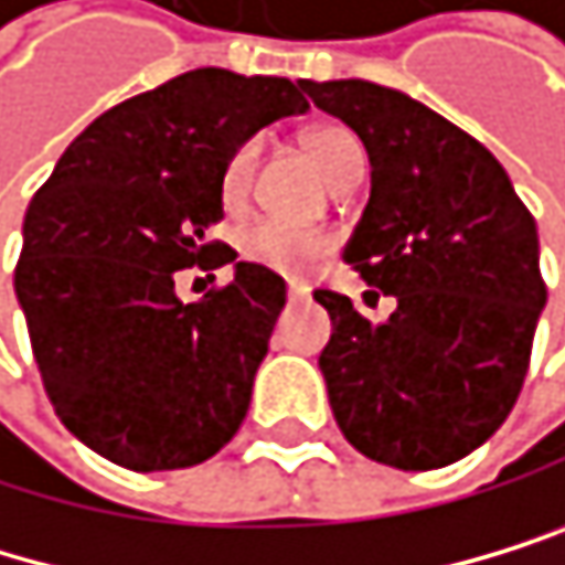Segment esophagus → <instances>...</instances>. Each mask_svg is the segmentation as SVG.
<instances>
[{
  "label": "esophagus",
  "instance_id": "esophagus-1",
  "mask_svg": "<svg viewBox=\"0 0 565 565\" xmlns=\"http://www.w3.org/2000/svg\"><path fill=\"white\" fill-rule=\"evenodd\" d=\"M288 298H291V301H306V298H309V288H306V285H298V280H291V285H288Z\"/></svg>",
  "mask_w": 565,
  "mask_h": 565
}]
</instances>
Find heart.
Listing matches in <instances>:
<instances>
[{"label": "heart", "mask_w": 565, "mask_h": 565, "mask_svg": "<svg viewBox=\"0 0 565 565\" xmlns=\"http://www.w3.org/2000/svg\"><path fill=\"white\" fill-rule=\"evenodd\" d=\"M301 149L309 152V159L319 166V173L340 186L347 177L361 173L364 156H361V141L340 128V124H319L301 135ZM253 162H256V145L243 141L235 145L225 169H222V207L225 211H243L249 201V183H253ZM333 239L322 228H306V225H288V222H253L239 235H235V253H239L246 264L264 267L285 277H301L309 274L319 259L330 253Z\"/></svg>", "instance_id": "heart-1"}]
</instances>
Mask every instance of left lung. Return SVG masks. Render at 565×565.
Masks as SVG:
<instances>
[{"label": "left lung", "mask_w": 565, "mask_h": 565, "mask_svg": "<svg viewBox=\"0 0 565 565\" xmlns=\"http://www.w3.org/2000/svg\"><path fill=\"white\" fill-rule=\"evenodd\" d=\"M371 162V198L343 249L396 312L367 322L316 291L333 337L319 367L337 427L361 455L427 472L476 451L514 409L545 280L539 228L487 145L399 89L298 78Z\"/></svg>", "instance_id": "obj_1"}]
</instances>
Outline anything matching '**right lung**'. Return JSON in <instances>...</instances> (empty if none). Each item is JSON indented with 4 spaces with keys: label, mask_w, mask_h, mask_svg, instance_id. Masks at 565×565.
<instances>
[{
    "label": "right lung",
    "mask_w": 565,
    "mask_h": 565,
    "mask_svg": "<svg viewBox=\"0 0 565 565\" xmlns=\"http://www.w3.org/2000/svg\"><path fill=\"white\" fill-rule=\"evenodd\" d=\"M306 110L291 78L183 72L99 114L33 194L13 277L30 347L58 420L114 466H198L246 420L285 280L239 259L180 301L173 274L218 246L235 145Z\"/></svg>",
    "instance_id": "obj_1"
}]
</instances>
